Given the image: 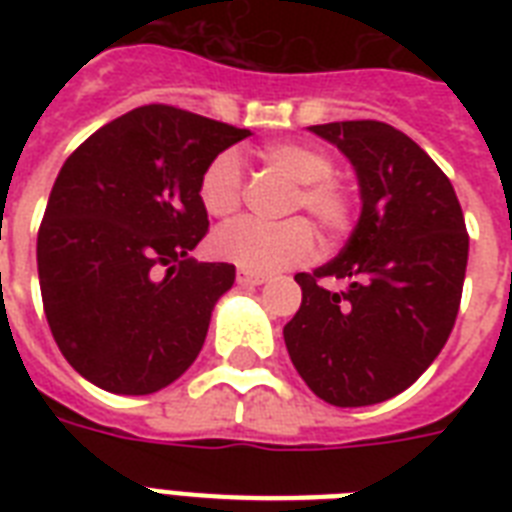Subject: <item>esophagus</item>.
<instances>
[{
	"label": "esophagus",
	"instance_id": "1",
	"mask_svg": "<svg viewBox=\"0 0 512 512\" xmlns=\"http://www.w3.org/2000/svg\"><path fill=\"white\" fill-rule=\"evenodd\" d=\"M236 281H239L241 287H260V284H265V276L263 273H255V271H247V268H239L236 271Z\"/></svg>",
	"mask_w": 512,
	"mask_h": 512
}]
</instances>
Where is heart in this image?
Listing matches in <instances>:
<instances>
[{
    "label": "heart",
    "instance_id": "b5f03b06",
    "mask_svg": "<svg viewBox=\"0 0 512 512\" xmlns=\"http://www.w3.org/2000/svg\"><path fill=\"white\" fill-rule=\"evenodd\" d=\"M263 159L297 183V193L289 201V212L305 209L327 236L348 231L353 220V201L337 183L332 172V156L305 143H271L263 148ZM244 175L239 156L233 151L217 154L204 167L199 180L201 207L212 217H228L241 207ZM316 236L308 220L292 217L284 223H260L252 217L223 225L212 236L217 257L255 273H271L287 265L303 263L313 255Z\"/></svg>",
    "mask_w": 512,
    "mask_h": 512
}]
</instances>
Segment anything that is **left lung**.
<instances>
[{
    "instance_id": "1",
    "label": "left lung",
    "mask_w": 512,
    "mask_h": 512,
    "mask_svg": "<svg viewBox=\"0 0 512 512\" xmlns=\"http://www.w3.org/2000/svg\"><path fill=\"white\" fill-rule=\"evenodd\" d=\"M348 156L361 215L335 260L297 273L303 303L284 327L305 385L335 406L388 401L441 353L460 311L468 231L449 177L396 127H308ZM321 278H342L327 290Z\"/></svg>"
}]
</instances>
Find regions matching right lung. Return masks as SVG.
I'll list each match as a JSON object with an SVG mask.
<instances>
[{
	"instance_id": "obj_1",
	"label": "right lung",
	"mask_w": 512,
	"mask_h": 512,
	"mask_svg": "<svg viewBox=\"0 0 512 512\" xmlns=\"http://www.w3.org/2000/svg\"><path fill=\"white\" fill-rule=\"evenodd\" d=\"M252 132L175 106H140L68 156L44 209V316L92 385L146 396L196 361L231 263H196L207 236L201 172Z\"/></svg>"
}]
</instances>
